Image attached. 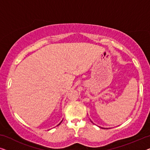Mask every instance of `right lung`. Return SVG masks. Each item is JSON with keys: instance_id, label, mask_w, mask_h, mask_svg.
Here are the masks:
<instances>
[{"instance_id": "obj_1", "label": "right lung", "mask_w": 150, "mask_h": 150, "mask_svg": "<svg viewBox=\"0 0 150 150\" xmlns=\"http://www.w3.org/2000/svg\"><path fill=\"white\" fill-rule=\"evenodd\" d=\"M60 124H61V123H60ZM60 124H59V125H60Z\"/></svg>"}]
</instances>
